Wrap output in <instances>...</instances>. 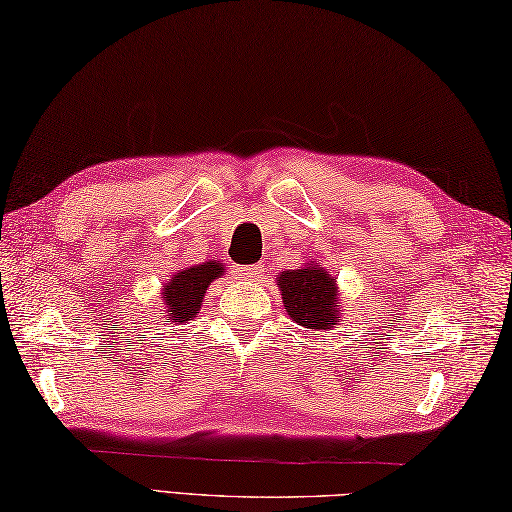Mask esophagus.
Listing matches in <instances>:
<instances>
[{"label":"esophagus","instance_id":"34e87169","mask_svg":"<svg viewBox=\"0 0 512 512\" xmlns=\"http://www.w3.org/2000/svg\"><path fill=\"white\" fill-rule=\"evenodd\" d=\"M237 273L242 275L244 279H250V281H262L264 277V266L262 264H248V266H239Z\"/></svg>","mask_w":512,"mask_h":512}]
</instances>
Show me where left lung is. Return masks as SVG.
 Returning a JSON list of instances; mask_svg holds the SVG:
<instances>
[{"label": "left lung", "instance_id": "left-lung-1", "mask_svg": "<svg viewBox=\"0 0 512 512\" xmlns=\"http://www.w3.org/2000/svg\"><path fill=\"white\" fill-rule=\"evenodd\" d=\"M277 286L290 319L303 328L330 330L339 321V310L334 306L336 286L328 270L317 266L284 270L277 277Z\"/></svg>", "mask_w": 512, "mask_h": 512}]
</instances>
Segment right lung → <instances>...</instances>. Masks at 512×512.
Returning a JSON list of instances; mask_svg holds the SVG:
<instances>
[{"instance_id":"obj_1","label":"right lung","mask_w":512,"mask_h":512,"mask_svg":"<svg viewBox=\"0 0 512 512\" xmlns=\"http://www.w3.org/2000/svg\"><path fill=\"white\" fill-rule=\"evenodd\" d=\"M222 273V264L206 262L200 266L180 270L178 275H173L169 284L165 286V292H162L167 306V319H171L173 323L191 321L193 314L202 306L204 290Z\"/></svg>"}]
</instances>
